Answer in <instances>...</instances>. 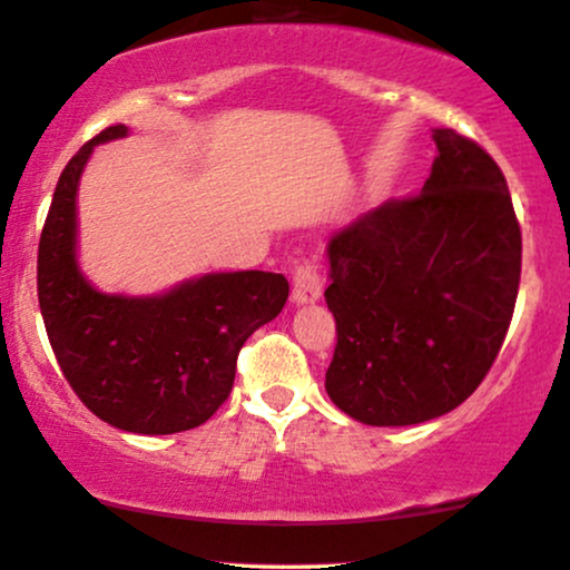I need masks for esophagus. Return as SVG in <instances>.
<instances>
[{
	"instance_id": "esophagus-1",
	"label": "esophagus",
	"mask_w": 570,
	"mask_h": 570,
	"mask_svg": "<svg viewBox=\"0 0 570 570\" xmlns=\"http://www.w3.org/2000/svg\"><path fill=\"white\" fill-rule=\"evenodd\" d=\"M322 298V277L314 264H301L293 277V303L295 306H306Z\"/></svg>"
}]
</instances>
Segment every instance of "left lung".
Here are the masks:
<instances>
[{"label": "left lung", "mask_w": 570, "mask_h": 570, "mask_svg": "<svg viewBox=\"0 0 570 570\" xmlns=\"http://www.w3.org/2000/svg\"><path fill=\"white\" fill-rule=\"evenodd\" d=\"M417 197L389 199L326 244L337 322L326 394L357 423L415 425L456 410L493 365L521 277V230L495 160L433 129Z\"/></svg>", "instance_id": "1"}]
</instances>
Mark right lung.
Listing matches in <instances>:
<instances>
[{"label":"right lung","mask_w":570,"mask_h":570,"mask_svg":"<svg viewBox=\"0 0 570 570\" xmlns=\"http://www.w3.org/2000/svg\"><path fill=\"white\" fill-rule=\"evenodd\" d=\"M124 124L85 142L61 170L38 244V303L59 368L85 407L127 433L168 435L207 423L228 400L238 350L283 311L275 272H209L158 295L104 293L77 262V189L92 150L127 137Z\"/></svg>","instance_id":"obj_1"}]
</instances>
